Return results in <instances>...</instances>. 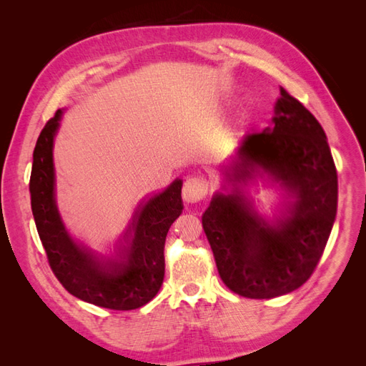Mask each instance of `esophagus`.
<instances>
[{
	"label": "esophagus",
	"mask_w": 366,
	"mask_h": 366,
	"mask_svg": "<svg viewBox=\"0 0 366 366\" xmlns=\"http://www.w3.org/2000/svg\"><path fill=\"white\" fill-rule=\"evenodd\" d=\"M209 182L203 177H189L183 186V198L187 203H198L206 198Z\"/></svg>",
	"instance_id": "obj_1"
}]
</instances>
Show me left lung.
Returning a JSON list of instances; mask_svg holds the SVG:
<instances>
[{
    "instance_id": "obj_1",
    "label": "left lung",
    "mask_w": 366,
    "mask_h": 366,
    "mask_svg": "<svg viewBox=\"0 0 366 366\" xmlns=\"http://www.w3.org/2000/svg\"><path fill=\"white\" fill-rule=\"evenodd\" d=\"M273 124L249 132L226 172L235 186L217 194L203 215L219 278L244 297L270 299L299 289L322 257L337 210V172L316 117L280 88ZM261 167L297 198L290 217L270 227L257 217L236 184Z\"/></svg>"
}]
</instances>
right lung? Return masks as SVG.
Instances as JSON below:
<instances>
[{
	"label": "right lung",
	"instance_id": "right-lung-1",
	"mask_svg": "<svg viewBox=\"0 0 366 366\" xmlns=\"http://www.w3.org/2000/svg\"><path fill=\"white\" fill-rule=\"evenodd\" d=\"M61 116L62 109H58L42 128L30 175L31 212L50 269L65 290L85 302L120 312L140 308L163 284L166 235L183 210L182 180L142 207L132 221V235L125 237L127 246L120 247L122 259L102 267L71 241L54 203L53 139Z\"/></svg>",
	"mask_w": 366,
	"mask_h": 366
}]
</instances>
